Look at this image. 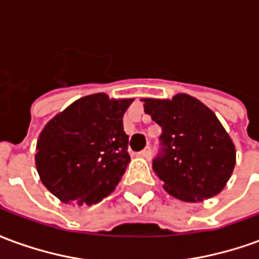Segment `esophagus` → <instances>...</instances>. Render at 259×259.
<instances>
[{
	"label": "esophagus",
	"instance_id": "34e87169",
	"mask_svg": "<svg viewBox=\"0 0 259 259\" xmlns=\"http://www.w3.org/2000/svg\"><path fill=\"white\" fill-rule=\"evenodd\" d=\"M139 155H140L141 158H146V159H150V158H151V155H152L151 148H150V147H146V148H144L143 151L139 152Z\"/></svg>",
	"mask_w": 259,
	"mask_h": 259
}]
</instances>
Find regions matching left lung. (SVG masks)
<instances>
[{
  "label": "left lung",
  "mask_w": 259,
  "mask_h": 259,
  "mask_svg": "<svg viewBox=\"0 0 259 259\" xmlns=\"http://www.w3.org/2000/svg\"><path fill=\"white\" fill-rule=\"evenodd\" d=\"M141 101L144 112L162 129L152 169L163 189L187 202L219 194L233 172L236 148L217 115L187 94Z\"/></svg>",
  "instance_id": "left-lung-1"
}]
</instances>
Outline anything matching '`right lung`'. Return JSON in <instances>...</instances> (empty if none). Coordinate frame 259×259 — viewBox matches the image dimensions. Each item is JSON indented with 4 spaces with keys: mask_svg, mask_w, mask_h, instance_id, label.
<instances>
[{
    "mask_svg": "<svg viewBox=\"0 0 259 259\" xmlns=\"http://www.w3.org/2000/svg\"><path fill=\"white\" fill-rule=\"evenodd\" d=\"M132 102L91 94L46 124L36 168L42 185L62 202L93 205L115 190L130 162L123 113Z\"/></svg>",
    "mask_w": 259,
    "mask_h": 259,
    "instance_id": "right-lung-1",
    "label": "right lung"
}]
</instances>
